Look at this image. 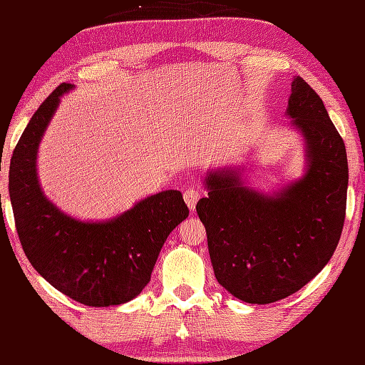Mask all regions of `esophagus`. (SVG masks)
Listing matches in <instances>:
<instances>
[{
  "instance_id": "obj_1",
  "label": "esophagus",
  "mask_w": 365,
  "mask_h": 365,
  "mask_svg": "<svg viewBox=\"0 0 365 365\" xmlns=\"http://www.w3.org/2000/svg\"><path fill=\"white\" fill-rule=\"evenodd\" d=\"M183 199H185V202H187V205L190 207V210H195L197 200L200 199V191L195 187L187 188L183 192Z\"/></svg>"
}]
</instances>
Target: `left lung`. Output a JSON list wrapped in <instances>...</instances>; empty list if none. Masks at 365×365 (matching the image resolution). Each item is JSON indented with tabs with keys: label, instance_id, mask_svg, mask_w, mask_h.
Segmentation results:
<instances>
[{
	"label": "left lung",
	"instance_id": "left-lung-1",
	"mask_svg": "<svg viewBox=\"0 0 365 365\" xmlns=\"http://www.w3.org/2000/svg\"><path fill=\"white\" fill-rule=\"evenodd\" d=\"M287 114L306 139V175L265 196L243 187L232 170H216L205 178L208 196L196 205L216 279L251 304L284 299L311 282L344 229L345 144L320 96L301 76L292 81Z\"/></svg>",
	"mask_w": 365,
	"mask_h": 365
}]
</instances>
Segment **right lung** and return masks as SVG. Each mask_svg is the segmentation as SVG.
Returning <instances> with one entry per match:
<instances>
[{
    "instance_id": "1",
    "label": "right lung",
    "mask_w": 365,
    "mask_h": 365,
    "mask_svg": "<svg viewBox=\"0 0 365 365\" xmlns=\"http://www.w3.org/2000/svg\"><path fill=\"white\" fill-rule=\"evenodd\" d=\"M72 88L59 84L43 100L15 145L9 169L15 227L31 265L54 289L86 306H118L143 292L168 235L190 210L180 191L168 190L111 221L81 222L43 196L37 147L59 97Z\"/></svg>"
}]
</instances>
